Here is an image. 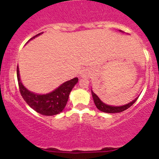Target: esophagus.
Returning <instances> with one entry per match:
<instances>
[{
	"instance_id": "1",
	"label": "esophagus",
	"mask_w": 159,
	"mask_h": 159,
	"mask_svg": "<svg viewBox=\"0 0 159 159\" xmlns=\"http://www.w3.org/2000/svg\"><path fill=\"white\" fill-rule=\"evenodd\" d=\"M91 70L89 69H83L80 73V76L83 78H89L91 77Z\"/></svg>"
}]
</instances>
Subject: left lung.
I'll list each match as a JSON object with an SVG mask.
<instances>
[{
    "mask_svg": "<svg viewBox=\"0 0 159 159\" xmlns=\"http://www.w3.org/2000/svg\"><path fill=\"white\" fill-rule=\"evenodd\" d=\"M119 31L122 32V30H119ZM91 94H92L93 100H94V104H95L96 107L99 111L102 112H105V113H119V112L124 111L125 110L128 109V108H130L134 102L137 101L138 98H135L132 102H129V103L126 104L125 105H121V106H112V105H107V104L104 103L102 100L98 98V96L95 94V93L93 92L92 89H91Z\"/></svg>",
    "mask_w": 159,
    "mask_h": 159,
    "instance_id": "left-lung-1",
    "label": "left lung"
}]
</instances>
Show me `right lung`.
<instances>
[{"mask_svg": "<svg viewBox=\"0 0 159 159\" xmlns=\"http://www.w3.org/2000/svg\"><path fill=\"white\" fill-rule=\"evenodd\" d=\"M42 33L35 35L34 37L30 38L29 41L39 36ZM17 77L20 94L23 97L24 100L32 109L46 116L55 115L63 111L68 102L70 92L78 81V78H75L64 82L58 88L51 92L47 94H37L29 91L22 84L18 66L17 67Z\"/></svg>", "mask_w": 159, "mask_h": 159, "instance_id": "1", "label": "right lung"}]
</instances>
